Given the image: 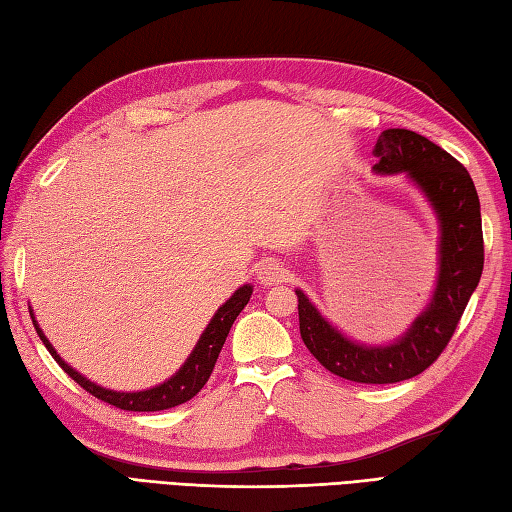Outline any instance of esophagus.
I'll list each match as a JSON object with an SVG mask.
<instances>
[{"mask_svg": "<svg viewBox=\"0 0 512 512\" xmlns=\"http://www.w3.org/2000/svg\"><path fill=\"white\" fill-rule=\"evenodd\" d=\"M256 278H258L260 285L274 287V285H280V282H285L287 271L280 263H276V260H265V263L258 265Z\"/></svg>", "mask_w": 512, "mask_h": 512, "instance_id": "esophagus-1", "label": "esophagus"}]
</instances>
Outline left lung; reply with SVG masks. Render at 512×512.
Listing matches in <instances>:
<instances>
[{
  "mask_svg": "<svg viewBox=\"0 0 512 512\" xmlns=\"http://www.w3.org/2000/svg\"><path fill=\"white\" fill-rule=\"evenodd\" d=\"M374 155L377 175H403L423 195L438 221V274L431 298L407 331L388 344H363L339 331L302 289L300 335L326 370L355 383H396L429 368L456 331L484 267L478 190L458 160L407 129H385Z\"/></svg>",
  "mask_w": 512,
  "mask_h": 512,
  "instance_id": "8db88e82",
  "label": "left lung"
}]
</instances>
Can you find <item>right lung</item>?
I'll use <instances>...</instances> for the list:
<instances>
[{"label": "right lung", "instance_id": "right-lung-1", "mask_svg": "<svg viewBox=\"0 0 512 512\" xmlns=\"http://www.w3.org/2000/svg\"><path fill=\"white\" fill-rule=\"evenodd\" d=\"M252 285H243L238 287L230 300H225L217 313L212 315V320L208 322L206 331L201 333L199 342L192 348V352L188 355V359L184 361L173 377L166 379L160 385H153L149 390H138V392H118V390H109L102 388V385L89 381L85 374H81L78 370H74L70 363H65L59 352L54 350V346L50 344V339L45 337V333L39 328V322L34 320V313L30 309L32 315V324L37 328V335L41 337V342L45 344V348L50 350V355L54 357V361L70 374V377L85 388L89 394H94L96 399L105 401L109 405H116L120 410H129V412H160V410H170V407L181 405L190 401L192 396H197V392L206 385V381L210 379L214 363L219 359V352L225 344V337L230 333V328L234 324V320L245 309V304L252 298Z\"/></svg>", "mask_w": 512, "mask_h": 512}]
</instances>
